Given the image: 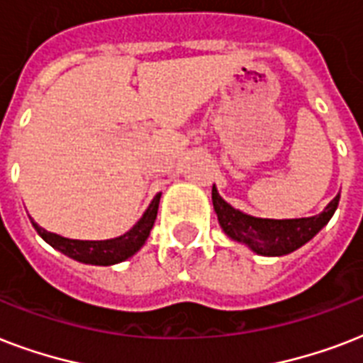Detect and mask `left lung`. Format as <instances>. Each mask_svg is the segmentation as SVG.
<instances>
[{
  "mask_svg": "<svg viewBox=\"0 0 363 363\" xmlns=\"http://www.w3.org/2000/svg\"><path fill=\"white\" fill-rule=\"evenodd\" d=\"M337 205L339 194L328 203L320 215L309 218H286V220L256 218L245 215L239 209H233L213 186V207L224 233L262 256H284L303 247L305 242H309L330 222Z\"/></svg>",
  "mask_w": 363,
  "mask_h": 363,
  "instance_id": "left-lung-1",
  "label": "left lung"
}]
</instances>
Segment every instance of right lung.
<instances>
[{
	"instance_id": "right-lung-1",
	"label": "right lung",
	"mask_w": 363,
	"mask_h": 363,
	"mask_svg": "<svg viewBox=\"0 0 363 363\" xmlns=\"http://www.w3.org/2000/svg\"><path fill=\"white\" fill-rule=\"evenodd\" d=\"M162 194H156L154 199L148 205V209L145 211V215L139 218L135 226L131 228L130 232H125L124 235L115 239H107V241H81V239H67L56 233L47 232L45 228L31 220L37 233L41 235L45 241L54 247L60 252H64L65 256L82 262V264L92 265H113L118 262H124L130 256L139 250L145 245L147 238L150 235V230L154 226L156 215H158V205Z\"/></svg>"
}]
</instances>
